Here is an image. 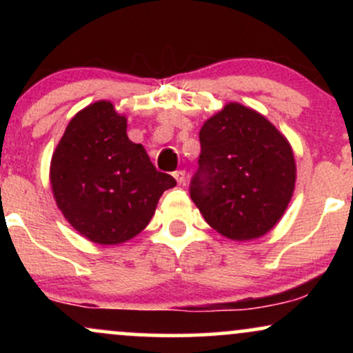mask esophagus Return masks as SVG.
<instances>
[{"instance_id":"obj_1","label":"esophagus","mask_w":353,"mask_h":353,"mask_svg":"<svg viewBox=\"0 0 353 353\" xmlns=\"http://www.w3.org/2000/svg\"><path fill=\"white\" fill-rule=\"evenodd\" d=\"M172 176H174V179L177 181V184H184L185 182V171H176Z\"/></svg>"}]
</instances>
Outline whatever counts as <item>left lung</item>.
<instances>
[{"label":"left lung","mask_w":353,"mask_h":353,"mask_svg":"<svg viewBox=\"0 0 353 353\" xmlns=\"http://www.w3.org/2000/svg\"><path fill=\"white\" fill-rule=\"evenodd\" d=\"M199 139L190 199L202 217L232 241L265 236L295 189L297 168L287 137L261 112L228 103L205 121Z\"/></svg>","instance_id":"8db88e82"}]
</instances>
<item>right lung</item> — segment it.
Masks as SVG:
<instances>
[{
  "instance_id": "obj_1",
  "label": "right lung",
  "mask_w": 353,
  "mask_h": 353,
  "mask_svg": "<svg viewBox=\"0 0 353 353\" xmlns=\"http://www.w3.org/2000/svg\"><path fill=\"white\" fill-rule=\"evenodd\" d=\"M111 101L76 114L51 157L52 196L64 219L88 241L117 245L145 229L164 190L176 185L141 144Z\"/></svg>"
}]
</instances>
